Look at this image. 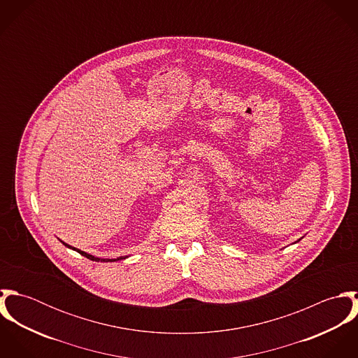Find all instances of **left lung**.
I'll return each instance as SVG.
<instances>
[{
	"instance_id": "8db88e82",
	"label": "left lung",
	"mask_w": 358,
	"mask_h": 358,
	"mask_svg": "<svg viewBox=\"0 0 358 358\" xmlns=\"http://www.w3.org/2000/svg\"><path fill=\"white\" fill-rule=\"evenodd\" d=\"M298 241H299V240H298Z\"/></svg>"
}]
</instances>
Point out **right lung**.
<instances>
[{
    "instance_id": "obj_1",
    "label": "right lung",
    "mask_w": 358,
    "mask_h": 358,
    "mask_svg": "<svg viewBox=\"0 0 358 358\" xmlns=\"http://www.w3.org/2000/svg\"><path fill=\"white\" fill-rule=\"evenodd\" d=\"M62 243H63V241H62ZM63 245H66L67 248H70V250H73V251H77L78 254H81V255L91 259V260H95V262H99V260H101V262H102V260L103 262H104V260H106V262H117V260H121V259H125V257H127V256H125V257L121 256V257H117V259H101V257H96V256L90 255V254H87V252H84V251H81V250H77V248H74V247H71V245H69V244H66V243H63Z\"/></svg>"
}]
</instances>
